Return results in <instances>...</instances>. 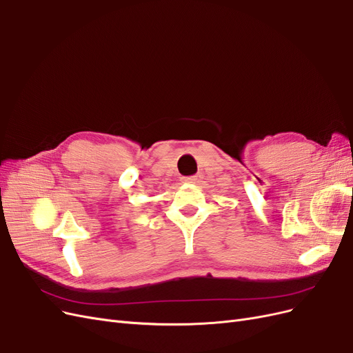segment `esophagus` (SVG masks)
Listing matches in <instances>:
<instances>
[{
    "mask_svg": "<svg viewBox=\"0 0 353 353\" xmlns=\"http://www.w3.org/2000/svg\"><path fill=\"white\" fill-rule=\"evenodd\" d=\"M200 179H201V175H193V176L183 178L184 183H190V184H197V183H200Z\"/></svg>",
    "mask_w": 353,
    "mask_h": 353,
    "instance_id": "34e87169",
    "label": "esophagus"
}]
</instances>
